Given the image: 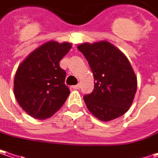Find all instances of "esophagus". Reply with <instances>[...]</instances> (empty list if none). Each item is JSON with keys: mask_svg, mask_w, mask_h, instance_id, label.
Listing matches in <instances>:
<instances>
[{"mask_svg": "<svg viewBox=\"0 0 158 158\" xmlns=\"http://www.w3.org/2000/svg\"><path fill=\"white\" fill-rule=\"evenodd\" d=\"M72 88H74V89H79V88H80V84H77V85L73 86Z\"/></svg>", "mask_w": 158, "mask_h": 158, "instance_id": "34e87169", "label": "esophagus"}]
</instances>
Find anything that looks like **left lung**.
<instances>
[{
  "mask_svg": "<svg viewBox=\"0 0 158 158\" xmlns=\"http://www.w3.org/2000/svg\"><path fill=\"white\" fill-rule=\"evenodd\" d=\"M78 49L94 74V90L83 97L89 112L103 122L124 114L137 91V77L128 58L106 41L85 43Z\"/></svg>",
  "mask_w": 158,
  "mask_h": 158,
  "instance_id": "1",
  "label": "left lung"
}]
</instances>
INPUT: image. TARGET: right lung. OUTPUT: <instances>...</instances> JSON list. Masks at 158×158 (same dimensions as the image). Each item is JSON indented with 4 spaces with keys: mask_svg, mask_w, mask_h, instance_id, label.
I'll return each instance as SVG.
<instances>
[{
    "mask_svg": "<svg viewBox=\"0 0 158 158\" xmlns=\"http://www.w3.org/2000/svg\"><path fill=\"white\" fill-rule=\"evenodd\" d=\"M71 48L70 43L49 41L32 52L19 66L14 95L24 111L35 119L53 115L65 103L70 89L60 60Z\"/></svg>",
    "mask_w": 158,
    "mask_h": 158,
    "instance_id": "1",
    "label": "right lung"
}]
</instances>
